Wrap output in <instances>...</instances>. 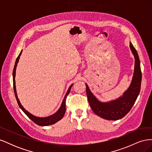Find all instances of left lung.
<instances>
[{"label":"left lung","instance_id":"obj_1","mask_svg":"<svg viewBox=\"0 0 152 152\" xmlns=\"http://www.w3.org/2000/svg\"><path fill=\"white\" fill-rule=\"evenodd\" d=\"M129 46L135 59L134 70L131 85L122 96L109 102H101L91 93L88 86L86 84V94L91 109L97 115L106 120L117 121L126 116L140 94L142 78L140 58L131 42Z\"/></svg>","mask_w":152,"mask_h":152}]
</instances>
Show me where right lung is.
Segmentation results:
<instances>
[{"mask_svg":"<svg viewBox=\"0 0 152 152\" xmlns=\"http://www.w3.org/2000/svg\"><path fill=\"white\" fill-rule=\"evenodd\" d=\"M22 53V50L20 52L19 56H18V58H16V60L15 62V67H14L13 69V72H12V76H13V88H14V91H15V97L16 99L17 100V102L18 105H19L20 108L23 110L27 116H28L31 120L33 121L34 122H35L36 124H37L39 126H49V125H52V124H54L55 123H56L57 122H58L59 121H60L61 119L63 117L65 113V111H66V99L67 96L68 95V94L70 93V89L72 88V87L73 86V84H72L66 92V93L64 97V99L62 102L60 108H59V110L58 111L53 114L52 115H50L46 117H36L34 115H32L31 113H30V112H28L27 110H25V108L23 107L21 105L19 99L18 98V95H17V93H16V85H15V76H16V66L18 65V63L19 61V59L20 58L21 54Z\"/></svg>","mask_w":152,"mask_h":152,"instance_id":"1","label":"right lung"}]
</instances>
